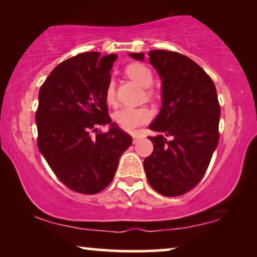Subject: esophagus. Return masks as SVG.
<instances>
[{
	"label": "esophagus",
	"mask_w": 257,
	"mask_h": 257,
	"mask_svg": "<svg viewBox=\"0 0 257 257\" xmlns=\"http://www.w3.org/2000/svg\"><path fill=\"white\" fill-rule=\"evenodd\" d=\"M139 138H140L139 135H135V136H133V144H136L137 142H138Z\"/></svg>",
	"instance_id": "esophagus-1"
}]
</instances>
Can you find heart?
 Returning a JSON list of instances; mask_svg holds the SVG:
<instances>
[{
    "label": "heart",
    "instance_id": "heart-1",
    "mask_svg": "<svg viewBox=\"0 0 257 257\" xmlns=\"http://www.w3.org/2000/svg\"><path fill=\"white\" fill-rule=\"evenodd\" d=\"M126 72L131 78L144 87H149L152 83L153 76L151 70L143 64H131L126 68ZM105 98L108 104H113L115 99L114 83L110 80L107 83L105 90ZM152 118V112L145 106H124L114 113V120L121 128L126 131H133L146 122H149Z\"/></svg>",
    "mask_w": 257,
    "mask_h": 257
}]
</instances>
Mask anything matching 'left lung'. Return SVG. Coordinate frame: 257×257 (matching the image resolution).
<instances>
[{"label":"left lung","instance_id":"left-lung-1","mask_svg":"<svg viewBox=\"0 0 257 257\" xmlns=\"http://www.w3.org/2000/svg\"><path fill=\"white\" fill-rule=\"evenodd\" d=\"M128 55L137 61L145 56ZM149 56L161 79L163 104L150 124L159 135L149 137L154 150L144 170L158 193L179 196L194 188L208 168L219 144L220 105L213 80L187 56L166 50Z\"/></svg>","mask_w":257,"mask_h":257}]
</instances>
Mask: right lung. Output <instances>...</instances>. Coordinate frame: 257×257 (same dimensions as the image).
<instances>
[{
  "label": "right lung",
  "instance_id": "obj_1",
  "mask_svg": "<svg viewBox=\"0 0 257 257\" xmlns=\"http://www.w3.org/2000/svg\"><path fill=\"white\" fill-rule=\"evenodd\" d=\"M117 55L84 52L50 72L38 92L37 145L66 187L96 194L110 185L132 137L112 122L105 90ZM110 125L98 134V124ZM96 132L91 136L90 131Z\"/></svg>",
  "mask_w": 257,
  "mask_h": 257
}]
</instances>
